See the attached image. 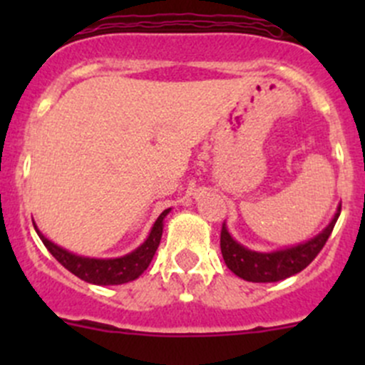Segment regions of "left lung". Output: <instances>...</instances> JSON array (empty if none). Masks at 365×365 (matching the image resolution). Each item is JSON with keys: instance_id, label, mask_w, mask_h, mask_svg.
Wrapping results in <instances>:
<instances>
[{"instance_id": "obj_1", "label": "left lung", "mask_w": 365, "mask_h": 365, "mask_svg": "<svg viewBox=\"0 0 365 365\" xmlns=\"http://www.w3.org/2000/svg\"><path fill=\"white\" fill-rule=\"evenodd\" d=\"M341 205L337 206L332 220L309 240L277 251H254L245 247L233 238L227 230L226 222L220 231V252L224 263L227 264L235 275L249 282H277L304 270L322 251L325 242L329 240L337 219H339Z\"/></svg>"}]
</instances>
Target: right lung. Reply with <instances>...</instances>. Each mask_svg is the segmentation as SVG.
<instances>
[{"label":"right lung","instance_id":"right-lung-1","mask_svg":"<svg viewBox=\"0 0 365 365\" xmlns=\"http://www.w3.org/2000/svg\"><path fill=\"white\" fill-rule=\"evenodd\" d=\"M169 212H171V208L164 210V212L157 217L152 230H150L148 237H146V240L143 242L138 249H134L132 252L120 257L79 256V254L70 252L67 249L60 247V245H56L54 242H51L49 238L36 227L35 222H33V226H35L36 235H38L40 240L43 242L47 251L53 254L68 272H72L73 275L83 279L84 282H90V284L114 286L135 281V279L150 267L153 256H155L157 247H159L160 244L162 230H164V219L168 217Z\"/></svg>","mask_w":365,"mask_h":365}]
</instances>
